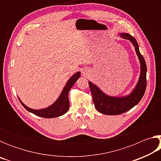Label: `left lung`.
Here are the masks:
<instances>
[{
	"instance_id": "1",
	"label": "left lung",
	"mask_w": 161,
	"mask_h": 161,
	"mask_svg": "<svg viewBox=\"0 0 161 161\" xmlns=\"http://www.w3.org/2000/svg\"><path fill=\"white\" fill-rule=\"evenodd\" d=\"M121 37L129 40L134 45L136 53L140 60L141 75L133 91L129 96L124 97L107 96L96 85L89 81L95 107L99 112L107 115H119L130 110L142 99L146 89V64L142 54L140 53L137 41L131 35L126 33L121 34Z\"/></svg>"
}]
</instances>
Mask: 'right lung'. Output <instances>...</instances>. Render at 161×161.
Segmentation results:
<instances>
[{
  "mask_svg": "<svg viewBox=\"0 0 161 161\" xmlns=\"http://www.w3.org/2000/svg\"><path fill=\"white\" fill-rule=\"evenodd\" d=\"M80 72H79L75 74L69 79V81L66 84V85H65L63 91L62 92L60 96L58 98V99L53 104H52L50 107L44 108V109L35 110L26 107L20 100L21 104L23 106L25 109L30 111V112L35 114L36 116L43 117V118H55V117L63 115V114L67 112L69 107V99H68V93H69L70 89L74 85V84L80 78Z\"/></svg>",
  "mask_w": 161,
  "mask_h": 161,
  "instance_id": "right-lung-1",
  "label": "right lung"
}]
</instances>
